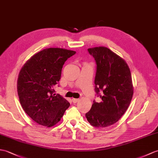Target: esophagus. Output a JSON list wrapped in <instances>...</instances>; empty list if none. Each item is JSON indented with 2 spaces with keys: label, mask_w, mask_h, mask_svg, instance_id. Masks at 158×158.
Returning <instances> with one entry per match:
<instances>
[{
  "label": "esophagus",
  "mask_w": 158,
  "mask_h": 158,
  "mask_svg": "<svg viewBox=\"0 0 158 158\" xmlns=\"http://www.w3.org/2000/svg\"><path fill=\"white\" fill-rule=\"evenodd\" d=\"M79 100V99H77V98H73L72 99V101L73 103H77V102Z\"/></svg>",
  "instance_id": "1"
}]
</instances>
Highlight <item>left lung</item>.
<instances>
[{
  "label": "left lung",
  "instance_id": "obj_1",
  "mask_svg": "<svg viewBox=\"0 0 158 158\" xmlns=\"http://www.w3.org/2000/svg\"><path fill=\"white\" fill-rule=\"evenodd\" d=\"M87 50L96 63L95 91L102 100H94L85 116L92 126L104 128L116 123L129 107L133 95L131 74L124 60L108 48Z\"/></svg>",
  "mask_w": 158,
  "mask_h": 158
}]
</instances>
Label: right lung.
Masks as SVG:
<instances>
[{"instance_id":"right-lung-1","label":"right lung","mask_w":158,"mask_h":158,"mask_svg":"<svg viewBox=\"0 0 158 158\" xmlns=\"http://www.w3.org/2000/svg\"><path fill=\"white\" fill-rule=\"evenodd\" d=\"M75 51L58 48L42 50L24 64L18 76L20 104L30 118L40 125L51 127L60 120L70 103L54 87L60 79L65 61Z\"/></svg>"}]
</instances>
